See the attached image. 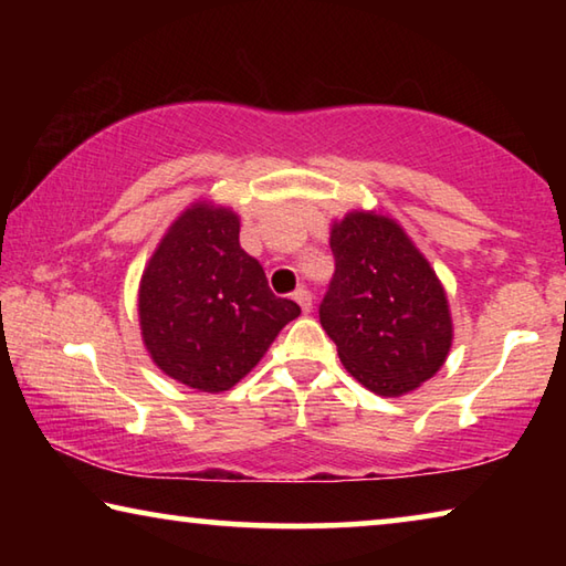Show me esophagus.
Listing matches in <instances>:
<instances>
[{
    "mask_svg": "<svg viewBox=\"0 0 566 566\" xmlns=\"http://www.w3.org/2000/svg\"><path fill=\"white\" fill-rule=\"evenodd\" d=\"M294 302L302 306L304 314L312 312V294L306 292V290H296V292H294Z\"/></svg>",
    "mask_w": 566,
    "mask_h": 566,
    "instance_id": "1",
    "label": "esophagus"
}]
</instances>
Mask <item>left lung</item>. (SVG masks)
Segmentation results:
<instances>
[{
	"label": "left lung",
	"instance_id": "obj_1",
	"mask_svg": "<svg viewBox=\"0 0 566 566\" xmlns=\"http://www.w3.org/2000/svg\"><path fill=\"white\" fill-rule=\"evenodd\" d=\"M329 247L337 266L319 322L344 369L379 397L409 395L452 349L442 282L397 219L375 209L334 219Z\"/></svg>",
	"mask_w": 566,
	"mask_h": 566
}]
</instances>
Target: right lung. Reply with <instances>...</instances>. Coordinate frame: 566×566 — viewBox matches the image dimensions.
<instances>
[{"label":"right lung","mask_w":566,"mask_h":566,"mask_svg":"<svg viewBox=\"0 0 566 566\" xmlns=\"http://www.w3.org/2000/svg\"><path fill=\"white\" fill-rule=\"evenodd\" d=\"M139 329L151 361L197 391L232 389L272 347L300 304L274 296L239 247V214L197 199L159 239L139 280Z\"/></svg>","instance_id":"1"}]
</instances>
